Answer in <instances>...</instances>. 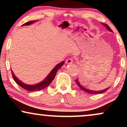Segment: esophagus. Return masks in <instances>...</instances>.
<instances>
[{
	"label": "esophagus",
	"instance_id": "obj_1",
	"mask_svg": "<svg viewBox=\"0 0 127 127\" xmlns=\"http://www.w3.org/2000/svg\"><path fill=\"white\" fill-rule=\"evenodd\" d=\"M73 62V60L72 58H69V59H67L66 61H65V63H66L67 64H70Z\"/></svg>",
	"mask_w": 127,
	"mask_h": 127
}]
</instances>
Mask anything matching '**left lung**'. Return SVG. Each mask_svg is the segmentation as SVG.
<instances>
[{
	"label": "left lung",
	"instance_id": "1",
	"mask_svg": "<svg viewBox=\"0 0 127 127\" xmlns=\"http://www.w3.org/2000/svg\"><path fill=\"white\" fill-rule=\"evenodd\" d=\"M103 25H104L106 26V27H107V29H108V30H109V31L110 32H112V29L110 28V27H109V26L107 25V24H105V23H103ZM75 82L76 83V84L78 85L79 87V88L81 89V90H83V91H84L85 92H86V93H88V94H101V93H104V92H106V91H107V90H109V88H110V87H109V88H106L105 89V90H101V91H93V90H88V89L84 88V87H83L82 85H81V84H79V81L78 79H76L75 80Z\"/></svg>",
	"mask_w": 127,
	"mask_h": 127
}]
</instances>
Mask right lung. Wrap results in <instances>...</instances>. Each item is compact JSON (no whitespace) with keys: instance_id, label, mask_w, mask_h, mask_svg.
I'll list each match as a JSON object with an SVG mask.
<instances>
[{"instance_id":"1","label":"right lung","mask_w":127,"mask_h":127,"mask_svg":"<svg viewBox=\"0 0 127 127\" xmlns=\"http://www.w3.org/2000/svg\"><path fill=\"white\" fill-rule=\"evenodd\" d=\"M36 21H30L29 22H27V23H24V24H23L22 26H29L30 24H32V23H34ZM64 62H61L60 63L58 64L52 70L51 72H50V73L48 75V76L45 78V79L43 80L42 82L40 83H39L38 84H36V85H27V84H24L23 82H22L21 81L18 79L17 77L14 75V73H13L12 71H11L12 72V78L14 79V81H15V82L18 84V85H20V87H22L23 89L24 90H27L28 91H39V90H41L44 89L45 88H46V87H48L51 83L52 82V81H53L54 79L55 78V75H56L57 72L58 71V70L60 69L63 65L64 64Z\"/></svg>"}]
</instances>
